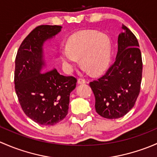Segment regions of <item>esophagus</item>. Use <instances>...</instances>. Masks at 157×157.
<instances>
[{
    "label": "esophagus",
    "instance_id": "1",
    "mask_svg": "<svg viewBox=\"0 0 157 157\" xmlns=\"http://www.w3.org/2000/svg\"><path fill=\"white\" fill-rule=\"evenodd\" d=\"M86 82V80L83 78H79L78 79V84H85Z\"/></svg>",
    "mask_w": 157,
    "mask_h": 157
}]
</instances>
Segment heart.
<instances>
[{
    "label": "heart",
    "mask_w": 157,
    "mask_h": 157,
    "mask_svg": "<svg viewBox=\"0 0 157 157\" xmlns=\"http://www.w3.org/2000/svg\"><path fill=\"white\" fill-rule=\"evenodd\" d=\"M61 59L69 70L78 65V59L94 74L106 69L111 57V44L106 35L95 31H87L74 35L67 48L60 51Z\"/></svg>",
    "instance_id": "heart-1"
}]
</instances>
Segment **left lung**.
<instances>
[{
    "instance_id": "obj_1",
    "label": "left lung",
    "mask_w": 157,
    "mask_h": 157,
    "mask_svg": "<svg viewBox=\"0 0 157 157\" xmlns=\"http://www.w3.org/2000/svg\"><path fill=\"white\" fill-rule=\"evenodd\" d=\"M118 37L116 59L101 78L89 83L95 109L106 119H119L135 106L140 90L143 63L135 35L125 25Z\"/></svg>"
}]
</instances>
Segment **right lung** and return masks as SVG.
Wrapping results in <instances>:
<instances>
[{
	"label": "right lung",
	"instance_id": "add662e5",
	"mask_svg": "<svg viewBox=\"0 0 157 157\" xmlns=\"http://www.w3.org/2000/svg\"><path fill=\"white\" fill-rule=\"evenodd\" d=\"M60 25H38L19 46L15 60V90L22 110L34 122L53 125L67 116L69 95L77 78L60 75L55 68L45 71L42 45L60 32Z\"/></svg>",
	"mask_w": 157,
	"mask_h": 157
}]
</instances>
